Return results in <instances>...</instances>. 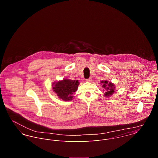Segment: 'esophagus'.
Listing matches in <instances>:
<instances>
[{
    "instance_id": "34e87169",
    "label": "esophagus",
    "mask_w": 158,
    "mask_h": 158,
    "mask_svg": "<svg viewBox=\"0 0 158 158\" xmlns=\"http://www.w3.org/2000/svg\"><path fill=\"white\" fill-rule=\"evenodd\" d=\"M92 81V78L90 77L89 78H88V79H86V81H87V82H91Z\"/></svg>"
}]
</instances>
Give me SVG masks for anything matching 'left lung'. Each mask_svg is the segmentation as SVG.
<instances>
[{"mask_svg":"<svg viewBox=\"0 0 158 158\" xmlns=\"http://www.w3.org/2000/svg\"><path fill=\"white\" fill-rule=\"evenodd\" d=\"M100 83L103 85L102 88L105 90V93L104 94V95L105 97H110L115 92L114 90L115 87L113 83L108 82L107 80L101 81Z\"/></svg>","mask_w":158,"mask_h":158,"instance_id":"1","label":"left lung"}]
</instances>
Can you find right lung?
Listing matches in <instances>:
<instances>
[{"label": "right lung", "instance_id": "right-lung-1", "mask_svg": "<svg viewBox=\"0 0 158 158\" xmlns=\"http://www.w3.org/2000/svg\"><path fill=\"white\" fill-rule=\"evenodd\" d=\"M79 83L78 80L63 79L52 84L53 90L60 99L70 101L73 99V94L77 90Z\"/></svg>", "mask_w": 158, "mask_h": 158}]
</instances>
